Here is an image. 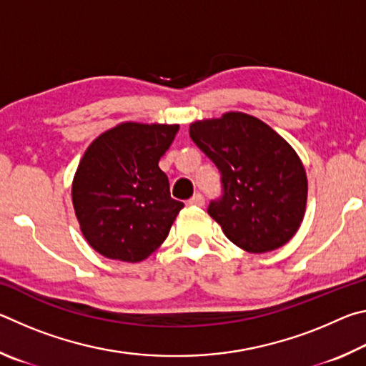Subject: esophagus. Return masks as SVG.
Wrapping results in <instances>:
<instances>
[{
    "label": "esophagus",
    "mask_w": 366,
    "mask_h": 366,
    "mask_svg": "<svg viewBox=\"0 0 366 366\" xmlns=\"http://www.w3.org/2000/svg\"><path fill=\"white\" fill-rule=\"evenodd\" d=\"M189 207H203L205 205V198H203L202 194H195L194 197L190 198V200L187 202Z\"/></svg>",
    "instance_id": "34e87169"
}]
</instances>
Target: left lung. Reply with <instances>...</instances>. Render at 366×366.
I'll use <instances>...</instances> for the list:
<instances>
[{
    "instance_id": "left-lung-1",
    "label": "left lung",
    "mask_w": 366,
    "mask_h": 366,
    "mask_svg": "<svg viewBox=\"0 0 366 366\" xmlns=\"http://www.w3.org/2000/svg\"><path fill=\"white\" fill-rule=\"evenodd\" d=\"M190 139L221 172L222 197L208 214L240 249L264 253L294 237L305 216L308 181L302 159L258 117L229 111L195 121Z\"/></svg>"
}]
</instances>
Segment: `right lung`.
Returning a JSON list of instances; mask_svg holds the SVG:
<instances>
[{
    "label": "right lung",
    "mask_w": 366,
    "mask_h": 366,
    "mask_svg": "<svg viewBox=\"0 0 366 366\" xmlns=\"http://www.w3.org/2000/svg\"><path fill=\"white\" fill-rule=\"evenodd\" d=\"M177 124L122 122L86 148L72 181L80 231L100 255L139 263L168 237L182 202L171 198L158 161Z\"/></svg>",
    "instance_id": "obj_1"
}]
</instances>
